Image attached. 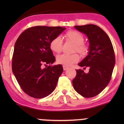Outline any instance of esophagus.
Here are the masks:
<instances>
[{
  "mask_svg": "<svg viewBox=\"0 0 124 124\" xmlns=\"http://www.w3.org/2000/svg\"><path fill=\"white\" fill-rule=\"evenodd\" d=\"M68 68H69V67H67V66H65V65L63 66V70H64V71H65V70H68Z\"/></svg>",
  "mask_w": 124,
  "mask_h": 124,
  "instance_id": "1",
  "label": "esophagus"
}]
</instances>
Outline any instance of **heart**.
Here are the masks:
<instances>
[{"instance_id": "obj_1", "label": "heart", "mask_w": 124, "mask_h": 124, "mask_svg": "<svg viewBox=\"0 0 124 124\" xmlns=\"http://www.w3.org/2000/svg\"><path fill=\"white\" fill-rule=\"evenodd\" d=\"M65 38L67 41L75 44L74 51L77 52L82 56H86L89 54V47L85 43V37L78 31L71 30L65 33ZM50 48L52 52L59 53L63 48L62 38L60 37H55L50 42ZM80 60V56L77 53L72 54H63L59 55L56 57V62L59 64L65 66H70L73 63H77Z\"/></svg>"}]
</instances>
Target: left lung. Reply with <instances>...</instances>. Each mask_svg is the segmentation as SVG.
I'll return each mask as SVG.
<instances>
[{"mask_svg": "<svg viewBox=\"0 0 124 124\" xmlns=\"http://www.w3.org/2000/svg\"><path fill=\"white\" fill-rule=\"evenodd\" d=\"M87 36L89 52L78 65L89 68L88 73L76 70L72 85L77 93L85 98H92L100 93L112 78L115 64V55L112 42L107 33L98 26L86 24L74 26Z\"/></svg>", "mask_w": 124, "mask_h": 124, "instance_id": "1", "label": "left lung"}]
</instances>
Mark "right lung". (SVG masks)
<instances>
[{
  "instance_id": "1",
  "label": "right lung",
  "mask_w": 124,
  "mask_h": 124,
  "mask_svg": "<svg viewBox=\"0 0 124 124\" xmlns=\"http://www.w3.org/2000/svg\"><path fill=\"white\" fill-rule=\"evenodd\" d=\"M65 29L60 26H33L17 38L12 55V72L23 92L30 97L44 98L56 88L63 67L50 65L55 57L50 42Z\"/></svg>"
}]
</instances>
